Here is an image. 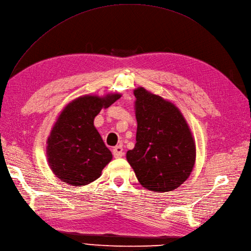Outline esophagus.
<instances>
[{"instance_id":"34e87169","label":"esophagus","mask_w":251,"mask_h":251,"mask_svg":"<svg viewBox=\"0 0 251 251\" xmlns=\"http://www.w3.org/2000/svg\"><path fill=\"white\" fill-rule=\"evenodd\" d=\"M113 155L115 158H121L124 155V150L121 146H117L113 149Z\"/></svg>"}]
</instances>
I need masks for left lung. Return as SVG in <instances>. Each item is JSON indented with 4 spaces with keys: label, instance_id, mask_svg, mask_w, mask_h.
<instances>
[{
    "label": "left lung",
    "instance_id": "obj_1",
    "mask_svg": "<svg viewBox=\"0 0 251 251\" xmlns=\"http://www.w3.org/2000/svg\"><path fill=\"white\" fill-rule=\"evenodd\" d=\"M136 144L127 161L144 188L170 192L186 181L196 160V146L178 108L143 87L134 90Z\"/></svg>",
    "mask_w": 251,
    "mask_h": 251
}]
</instances>
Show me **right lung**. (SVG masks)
<instances>
[{
	"label": "right lung",
	"mask_w": 251,
	"mask_h": 251,
	"mask_svg": "<svg viewBox=\"0 0 251 251\" xmlns=\"http://www.w3.org/2000/svg\"><path fill=\"white\" fill-rule=\"evenodd\" d=\"M120 97L121 94L84 95L63 108L51 130L46 150L49 166L60 180L80 187L101 176L113 156L93 121L101 108Z\"/></svg>",
	"instance_id": "obj_1"
}]
</instances>
